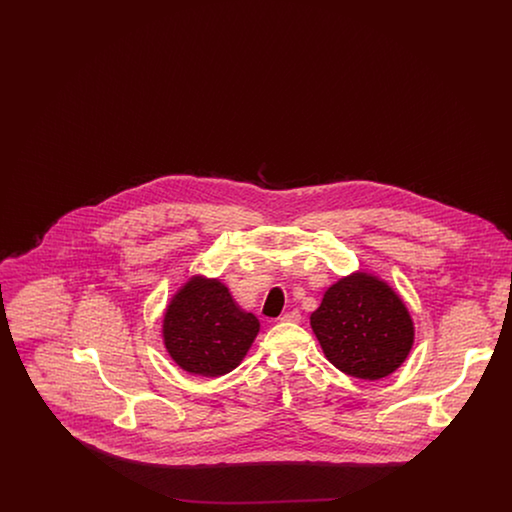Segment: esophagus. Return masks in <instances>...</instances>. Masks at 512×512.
<instances>
[{
    "instance_id": "obj_1",
    "label": "esophagus",
    "mask_w": 512,
    "mask_h": 512,
    "mask_svg": "<svg viewBox=\"0 0 512 512\" xmlns=\"http://www.w3.org/2000/svg\"><path fill=\"white\" fill-rule=\"evenodd\" d=\"M301 320V313L299 311H288V313H284L282 317H280V322H299Z\"/></svg>"
}]
</instances>
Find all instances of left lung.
Listing matches in <instances>:
<instances>
[{"mask_svg":"<svg viewBox=\"0 0 512 512\" xmlns=\"http://www.w3.org/2000/svg\"><path fill=\"white\" fill-rule=\"evenodd\" d=\"M311 326L326 359L363 380L388 376L413 347V320L405 303L365 272L330 286L311 315Z\"/></svg>","mask_w":512,"mask_h":512,"instance_id":"1","label":"left lung"}]
</instances>
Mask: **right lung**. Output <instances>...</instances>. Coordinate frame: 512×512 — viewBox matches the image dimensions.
<instances>
[{
	"instance_id": "add662e5",
	"label": "right lung",
	"mask_w": 512,
	"mask_h": 512,
	"mask_svg": "<svg viewBox=\"0 0 512 512\" xmlns=\"http://www.w3.org/2000/svg\"><path fill=\"white\" fill-rule=\"evenodd\" d=\"M259 332V320L245 313L219 280L192 278L163 320V338L176 365L215 378L234 370Z\"/></svg>"
}]
</instances>
